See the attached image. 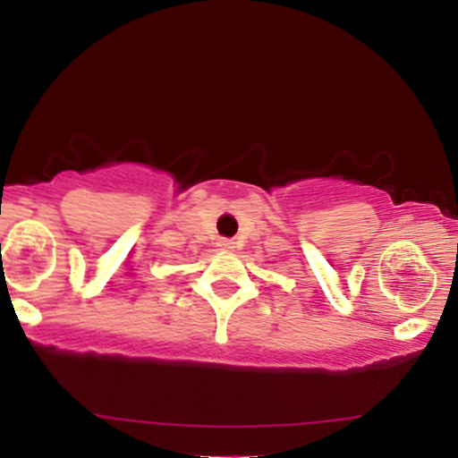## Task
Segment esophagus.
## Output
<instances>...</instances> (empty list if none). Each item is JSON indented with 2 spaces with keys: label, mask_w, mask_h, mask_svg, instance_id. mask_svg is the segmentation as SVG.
Here are the masks:
<instances>
[{
  "label": "esophagus",
  "mask_w": 458,
  "mask_h": 458,
  "mask_svg": "<svg viewBox=\"0 0 458 458\" xmlns=\"http://www.w3.org/2000/svg\"><path fill=\"white\" fill-rule=\"evenodd\" d=\"M217 247H219V250H224V251H233L236 245H234L233 239H219Z\"/></svg>",
  "instance_id": "esophagus-1"
}]
</instances>
